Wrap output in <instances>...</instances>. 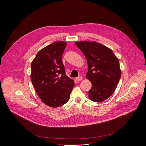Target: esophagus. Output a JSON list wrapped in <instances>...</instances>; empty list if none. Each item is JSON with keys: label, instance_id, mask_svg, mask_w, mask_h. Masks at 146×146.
Instances as JSON below:
<instances>
[{"label": "esophagus", "instance_id": "obj_1", "mask_svg": "<svg viewBox=\"0 0 146 146\" xmlns=\"http://www.w3.org/2000/svg\"><path fill=\"white\" fill-rule=\"evenodd\" d=\"M82 79H83V77H82V76H79V77H78V78H76V80L77 81H78V82H79V81L82 80Z\"/></svg>", "mask_w": 146, "mask_h": 146}]
</instances>
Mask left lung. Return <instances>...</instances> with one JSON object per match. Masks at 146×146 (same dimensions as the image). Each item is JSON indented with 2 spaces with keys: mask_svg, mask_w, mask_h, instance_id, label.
I'll return each mask as SVG.
<instances>
[{
  "mask_svg": "<svg viewBox=\"0 0 146 146\" xmlns=\"http://www.w3.org/2000/svg\"><path fill=\"white\" fill-rule=\"evenodd\" d=\"M75 44L88 62L86 78L92 85L89 98L93 102H103L112 96L120 80L119 59L111 49L99 42L80 41Z\"/></svg>",
  "mask_w": 146,
  "mask_h": 146,
  "instance_id": "left-lung-1",
  "label": "left lung"
}]
</instances>
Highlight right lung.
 Returning <instances> with one entry per match:
<instances>
[{"instance_id": "obj_1", "label": "right lung", "mask_w": 146, "mask_h": 146, "mask_svg": "<svg viewBox=\"0 0 146 146\" xmlns=\"http://www.w3.org/2000/svg\"><path fill=\"white\" fill-rule=\"evenodd\" d=\"M66 42H55L43 48L31 62V80L42 102L56 108L65 104L74 86L66 76L62 62Z\"/></svg>"}]
</instances>
